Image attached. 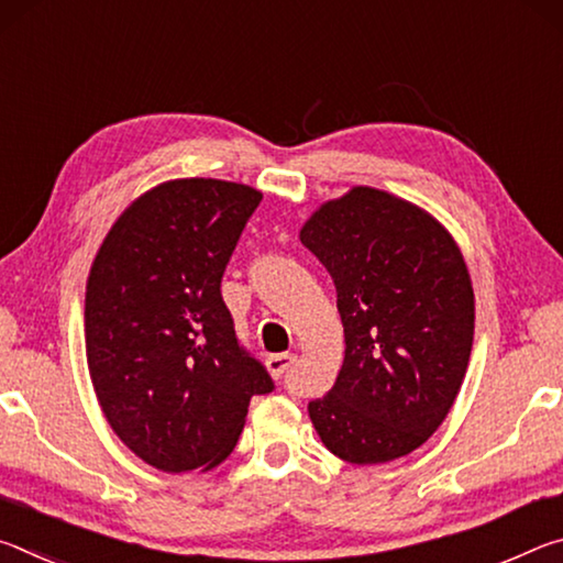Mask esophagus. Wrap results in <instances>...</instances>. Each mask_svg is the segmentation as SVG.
<instances>
[{"label":"esophagus","instance_id":"1","mask_svg":"<svg viewBox=\"0 0 563 563\" xmlns=\"http://www.w3.org/2000/svg\"><path fill=\"white\" fill-rule=\"evenodd\" d=\"M265 365H268L273 377L283 379L285 375H288V369L295 365V355H288V352H280V355H271L268 360H265Z\"/></svg>","mask_w":563,"mask_h":563}]
</instances>
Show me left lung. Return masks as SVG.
<instances>
[{
  "mask_svg": "<svg viewBox=\"0 0 563 563\" xmlns=\"http://www.w3.org/2000/svg\"><path fill=\"white\" fill-rule=\"evenodd\" d=\"M338 290L345 360L308 412L352 464L415 452L444 422L470 365L474 292L452 235L417 206L357 186L302 225Z\"/></svg>",
  "mask_w": 563,
  "mask_h": 563,
  "instance_id": "1",
  "label": "left lung"
}]
</instances>
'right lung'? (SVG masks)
Wrapping results in <instances>:
<instances>
[{
  "instance_id": "right-lung-1",
  "label": "right lung",
  "mask_w": 563,
  "mask_h": 563,
  "mask_svg": "<svg viewBox=\"0 0 563 563\" xmlns=\"http://www.w3.org/2000/svg\"><path fill=\"white\" fill-rule=\"evenodd\" d=\"M261 190L170 180L131 203L87 285V360L111 430L164 472L211 470L233 452L253 395L273 377L235 335L221 280Z\"/></svg>"
}]
</instances>
